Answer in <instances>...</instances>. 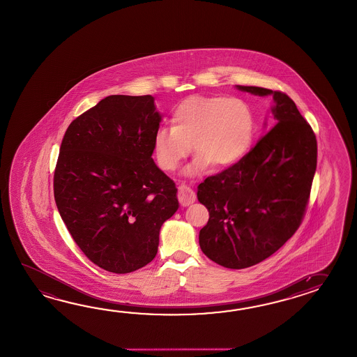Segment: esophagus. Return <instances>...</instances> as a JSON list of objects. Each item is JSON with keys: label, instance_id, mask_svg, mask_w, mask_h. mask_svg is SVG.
Returning <instances> with one entry per match:
<instances>
[{"label": "esophagus", "instance_id": "obj_1", "mask_svg": "<svg viewBox=\"0 0 357 357\" xmlns=\"http://www.w3.org/2000/svg\"><path fill=\"white\" fill-rule=\"evenodd\" d=\"M178 201L182 206H190L196 201V195L195 192L190 190L187 185H179L178 188Z\"/></svg>", "mask_w": 357, "mask_h": 357}]
</instances>
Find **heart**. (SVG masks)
Returning <instances> with one entry per match:
<instances>
[{
	"label": "heart",
	"instance_id": "1",
	"mask_svg": "<svg viewBox=\"0 0 357 357\" xmlns=\"http://www.w3.org/2000/svg\"><path fill=\"white\" fill-rule=\"evenodd\" d=\"M172 127H160L153 152L160 167L174 172L192 151L197 153L187 174L205 173L211 165L227 169L246 156L254 142L256 121L245 101L227 96H192L172 112Z\"/></svg>",
	"mask_w": 357,
	"mask_h": 357
}]
</instances>
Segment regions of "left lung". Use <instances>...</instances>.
Returning a JSON list of instances; mask_svg holds the SVG:
<instances>
[{
	"label": "left lung",
	"mask_w": 357,
	"mask_h": 357,
	"mask_svg": "<svg viewBox=\"0 0 357 357\" xmlns=\"http://www.w3.org/2000/svg\"><path fill=\"white\" fill-rule=\"evenodd\" d=\"M273 95L274 127L246 156L198 185L208 210L199 247L210 260L245 269L277 252L301 225L317 170V137L296 103L280 91L237 86Z\"/></svg>",
	"instance_id": "8db88e82"
}]
</instances>
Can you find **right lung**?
Returning a JSON list of instances; mask_svg holds the SVG:
<instances>
[{"mask_svg":"<svg viewBox=\"0 0 357 357\" xmlns=\"http://www.w3.org/2000/svg\"><path fill=\"white\" fill-rule=\"evenodd\" d=\"M152 96L112 95L66 129L54 175L56 206L91 261L127 274L153 260L178 210L175 183L152 160L161 115Z\"/></svg>","mask_w":357,"mask_h":357,"instance_id":"obj_1","label":"right lung"}]
</instances>
